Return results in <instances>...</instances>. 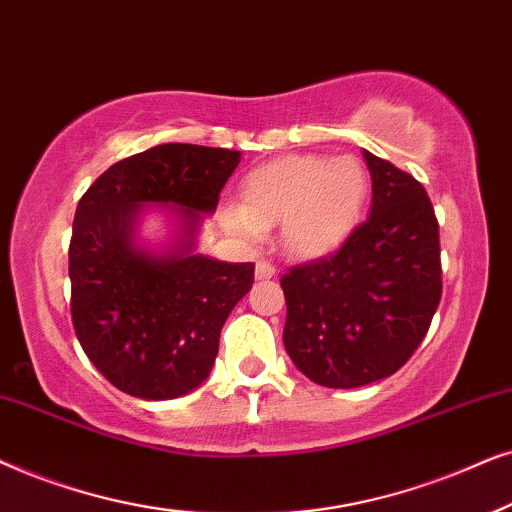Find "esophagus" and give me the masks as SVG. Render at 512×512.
I'll return each mask as SVG.
<instances>
[{"mask_svg":"<svg viewBox=\"0 0 512 512\" xmlns=\"http://www.w3.org/2000/svg\"><path fill=\"white\" fill-rule=\"evenodd\" d=\"M276 276V267L269 262H257L255 267V278L257 281H269V278Z\"/></svg>","mask_w":512,"mask_h":512,"instance_id":"esophagus-1","label":"esophagus"}]
</instances>
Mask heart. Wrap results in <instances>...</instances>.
<instances>
[{
	"mask_svg": "<svg viewBox=\"0 0 512 512\" xmlns=\"http://www.w3.org/2000/svg\"><path fill=\"white\" fill-rule=\"evenodd\" d=\"M365 199L367 173L358 159L290 154L252 168L241 182V206H224L220 222L245 243H260L281 224L288 255L318 260L353 234Z\"/></svg>",
	"mask_w": 512,
	"mask_h": 512,
	"instance_id": "b5f03b06",
	"label": "heart"
}]
</instances>
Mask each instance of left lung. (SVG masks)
I'll return each mask as SVG.
<instances>
[{"instance_id": "obj_1", "label": "left lung", "mask_w": 512, "mask_h": 512, "mask_svg": "<svg viewBox=\"0 0 512 512\" xmlns=\"http://www.w3.org/2000/svg\"><path fill=\"white\" fill-rule=\"evenodd\" d=\"M370 217L335 255L281 278L283 344L297 370L327 388H358L398 372L442 295L440 236L421 182L363 152Z\"/></svg>"}]
</instances>
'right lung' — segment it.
<instances>
[{
  "mask_svg": "<svg viewBox=\"0 0 512 512\" xmlns=\"http://www.w3.org/2000/svg\"><path fill=\"white\" fill-rule=\"evenodd\" d=\"M241 152L170 142L114 163L81 196L70 241L72 323L102 377L142 400H173L213 370L220 332L252 288L255 264L196 252ZM159 205L174 220L163 249L139 241Z\"/></svg>",
  "mask_w": 512,
  "mask_h": 512,
  "instance_id": "add662e5",
  "label": "right lung"
}]
</instances>
